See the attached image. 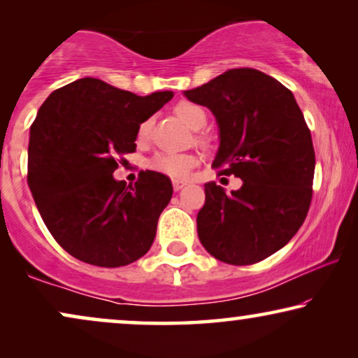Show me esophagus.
Returning <instances> with one entry per match:
<instances>
[{
  "mask_svg": "<svg viewBox=\"0 0 358 358\" xmlns=\"http://www.w3.org/2000/svg\"><path fill=\"white\" fill-rule=\"evenodd\" d=\"M185 185H187V182H185V180H179V179H174L173 180V187H174L176 192H178V190H180L182 187H185Z\"/></svg>",
  "mask_w": 358,
  "mask_h": 358,
  "instance_id": "obj_1",
  "label": "esophagus"
}]
</instances>
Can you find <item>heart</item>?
Returning <instances> with one entry per match:
<instances>
[{
    "label": "heart",
    "mask_w": 358,
    "mask_h": 358,
    "mask_svg": "<svg viewBox=\"0 0 358 358\" xmlns=\"http://www.w3.org/2000/svg\"><path fill=\"white\" fill-rule=\"evenodd\" d=\"M176 114L179 115V119L184 122L185 125H189L190 129L199 130L202 129L207 122V115L202 107L192 104V102H180V104L176 107ZM151 129V120L141 122L138 127V136L140 138H145L148 136ZM153 168L159 173L166 176H171V178H187L195 166H197V158L190 153H163L158 155L153 159Z\"/></svg>",
    "instance_id": "heart-1"
}]
</instances>
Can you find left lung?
Masks as SVG:
<instances>
[{
  "label": "left lung",
  "instance_id": "1",
  "mask_svg": "<svg viewBox=\"0 0 358 358\" xmlns=\"http://www.w3.org/2000/svg\"><path fill=\"white\" fill-rule=\"evenodd\" d=\"M210 109L220 146L212 168L241 189L207 182L197 213L202 246L218 261L249 266L282 249L305 222L315 178L310 129L292 91L252 68H234L184 91Z\"/></svg>",
  "mask_w": 358,
  "mask_h": 358
}]
</instances>
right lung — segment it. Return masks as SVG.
Here are the masks:
<instances>
[{
  "label": "right lung",
  "instance_id": "1",
  "mask_svg": "<svg viewBox=\"0 0 358 358\" xmlns=\"http://www.w3.org/2000/svg\"><path fill=\"white\" fill-rule=\"evenodd\" d=\"M173 91L136 96L97 78L53 91L29 136L27 182L55 241L80 261L120 267L150 251L173 197L168 176L141 171L135 185L117 180L115 155L134 153L141 122Z\"/></svg>",
  "mask_w": 358,
  "mask_h": 358
}]
</instances>
